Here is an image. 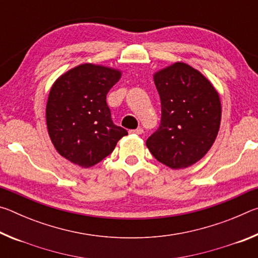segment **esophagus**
<instances>
[{
	"instance_id": "esophagus-1",
	"label": "esophagus",
	"mask_w": 258,
	"mask_h": 258,
	"mask_svg": "<svg viewBox=\"0 0 258 258\" xmlns=\"http://www.w3.org/2000/svg\"><path fill=\"white\" fill-rule=\"evenodd\" d=\"M130 133H133V134H138V135H140V134H142V133H143V130H142L141 127H138L137 130H132V131H130Z\"/></svg>"
}]
</instances>
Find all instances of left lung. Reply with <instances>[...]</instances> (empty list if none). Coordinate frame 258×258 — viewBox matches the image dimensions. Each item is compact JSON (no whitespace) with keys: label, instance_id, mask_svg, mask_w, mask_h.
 Wrapping results in <instances>:
<instances>
[{"label":"left lung","instance_id":"1","mask_svg":"<svg viewBox=\"0 0 258 258\" xmlns=\"http://www.w3.org/2000/svg\"><path fill=\"white\" fill-rule=\"evenodd\" d=\"M161 102L160 126L146 145L167 167L182 169L211 149L220 130L222 107L215 87L197 69L175 62L154 74Z\"/></svg>","mask_w":258,"mask_h":258}]
</instances>
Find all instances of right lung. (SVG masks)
Instances as JSON below:
<instances>
[{"mask_svg":"<svg viewBox=\"0 0 258 258\" xmlns=\"http://www.w3.org/2000/svg\"><path fill=\"white\" fill-rule=\"evenodd\" d=\"M118 69L83 63L52 85L45 118L54 148L83 168L92 167L115 149L127 131L112 123L106 98L119 81Z\"/></svg>","mask_w":258,"mask_h":258,"instance_id":"add662e5","label":"right lung"}]
</instances>
